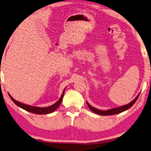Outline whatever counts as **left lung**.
<instances>
[{"label":"left lung","mask_w":151,"mask_h":151,"mask_svg":"<svg viewBox=\"0 0 151 151\" xmlns=\"http://www.w3.org/2000/svg\"><path fill=\"white\" fill-rule=\"evenodd\" d=\"M139 95H140V93H139L138 95H137V96L135 98L134 100H133L132 102H130L129 103V104H125V105H123V106H118V107H115V108H113V109H107V110H100V109H98L93 107L91 105H90L89 103L87 102V104H88V106L90 109H91L92 111L94 112V113L97 114H99V115H101V116H110V115H114V114H120L121 113V112H123L125 111H126L129 109L132 106H133V104H134L135 102H136V101L137 100V99H138Z\"/></svg>","instance_id":"1"}]
</instances>
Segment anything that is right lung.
I'll return each instance as SVG.
<instances>
[{
    "label": "right lung",
    "instance_id": "1",
    "mask_svg": "<svg viewBox=\"0 0 151 151\" xmlns=\"http://www.w3.org/2000/svg\"><path fill=\"white\" fill-rule=\"evenodd\" d=\"M65 90V88L63 90V91L61 97H60V99H59V100L57 101L56 103H54V104H52V105L47 106V107H39V106H31V105H28V104H23V103L18 102V101L14 100V99L9 94V98H11V100H12V102H14L16 105L19 106L20 108L23 109L30 112V113H33V114H49L53 113V112L54 111H56V109L60 105V104H61V102L63 101V98Z\"/></svg>",
    "mask_w": 151,
    "mask_h": 151
}]
</instances>
